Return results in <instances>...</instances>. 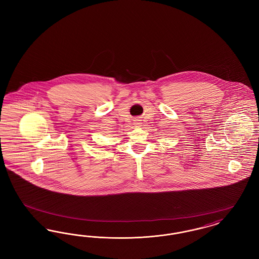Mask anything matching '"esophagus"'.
<instances>
[{
    "instance_id": "esophagus-1",
    "label": "esophagus",
    "mask_w": 259,
    "mask_h": 259,
    "mask_svg": "<svg viewBox=\"0 0 259 259\" xmlns=\"http://www.w3.org/2000/svg\"><path fill=\"white\" fill-rule=\"evenodd\" d=\"M136 125H140L141 122H140V120H135Z\"/></svg>"
}]
</instances>
